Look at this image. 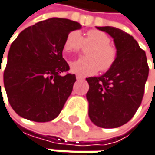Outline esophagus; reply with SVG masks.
Masks as SVG:
<instances>
[{"mask_svg":"<svg viewBox=\"0 0 155 155\" xmlns=\"http://www.w3.org/2000/svg\"><path fill=\"white\" fill-rule=\"evenodd\" d=\"M76 79L77 80H83L84 79V77L82 75H76Z\"/></svg>","mask_w":155,"mask_h":155,"instance_id":"esophagus-1","label":"esophagus"}]
</instances>
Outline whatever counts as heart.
I'll list each match as a JSON object with an SVG mask.
<instances>
[{"mask_svg":"<svg viewBox=\"0 0 155 155\" xmlns=\"http://www.w3.org/2000/svg\"><path fill=\"white\" fill-rule=\"evenodd\" d=\"M84 48L87 58H81L71 63V71L80 75H93L98 70L106 72L116 62L118 51L110 45V37L98 29H90L84 36L77 31H71L65 39L63 48L68 53H78Z\"/></svg>","mask_w":155,"mask_h":155,"instance_id":"heart-1","label":"heart"}]
</instances>
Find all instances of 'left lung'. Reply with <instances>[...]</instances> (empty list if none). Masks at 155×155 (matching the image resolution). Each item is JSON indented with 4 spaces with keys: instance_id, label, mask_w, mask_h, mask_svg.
Returning a JSON list of instances; mask_svg holds the SVG:
<instances>
[{
    "instance_id": "1",
    "label": "left lung",
    "mask_w": 155,
    "mask_h": 155,
    "mask_svg": "<svg viewBox=\"0 0 155 155\" xmlns=\"http://www.w3.org/2000/svg\"><path fill=\"white\" fill-rule=\"evenodd\" d=\"M114 38L115 64L100 77H89L88 114L96 126L115 128L127 124L141 104L149 66L144 50L128 33L114 27H97Z\"/></svg>"
}]
</instances>
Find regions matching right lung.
<instances>
[{
	"label": "right lung",
	"mask_w": 155,
	"mask_h": 155,
	"mask_svg": "<svg viewBox=\"0 0 155 155\" xmlns=\"http://www.w3.org/2000/svg\"><path fill=\"white\" fill-rule=\"evenodd\" d=\"M81 27L70 19L49 18L25 28L12 43L3 84L18 115L34 122L58 116L76 81L62 57L63 45L67 35Z\"/></svg>",
	"instance_id": "add662e5"
}]
</instances>
